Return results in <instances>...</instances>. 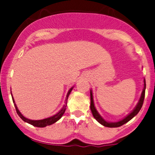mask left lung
I'll return each mask as SVG.
<instances>
[{
    "label": "left lung",
    "instance_id": "obj_1",
    "mask_svg": "<svg viewBox=\"0 0 155 155\" xmlns=\"http://www.w3.org/2000/svg\"><path fill=\"white\" fill-rule=\"evenodd\" d=\"M145 86H146V85H145V79H144V87H143V92H142V94H141V97H140V101H139L137 105L136 106L135 109H134V110H133L132 112L129 114V115H127L125 118H124L122 120H121V121H117V122H108V121H105V120H104V118L101 116V115L98 113V112L97 111L96 108H95V107H94V100H93V94H92V91H91H91H90V94H91L90 108H91V110L92 115H93L94 118L95 119H96L97 121L100 123V124H101L102 125H104L105 127H118L123 125V124H124L125 123L128 122L130 120L132 119V118H134L135 115H137V114H138V112H140L142 107H143V102H144V98H145Z\"/></svg>",
    "mask_w": 155,
    "mask_h": 155
}]
</instances>
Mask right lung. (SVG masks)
<instances>
[{
    "label": "right lung",
    "mask_w": 155,
    "mask_h": 155,
    "mask_svg": "<svg viewBox=\"0 0 155 155\" xmlns=\"http://www.w3.org/2000/svg\"><path fill=\"white\" fill-rule=\"evenodd\" d=\"M73 87H72L68 91V94H67V97H66V100H65V105L64 106V107L62 108V109H61V110L59 111L57 114H55V115H53V116L49 117V118H45V119H42V120H31V119H28V118H25V117L23 116V115H21V112H19V110L18 109V108H17L16 104H15V101H14L13 97H12V94H11V95H12V101H13V103H14V106H15V110H16L17 114H18V116H19L20 118L23 120V121H25V122H27V123H28V124H31V125H33L34 127H46L48 125H51V124H54V123H55L56 121H58L61 118L62 115H63L64 113L65 110H66L67 103H68V97H69V95H70L71 91L73 90Z\"/></svg>",
    "instance_id": "add662e5"
}]
</instances>
